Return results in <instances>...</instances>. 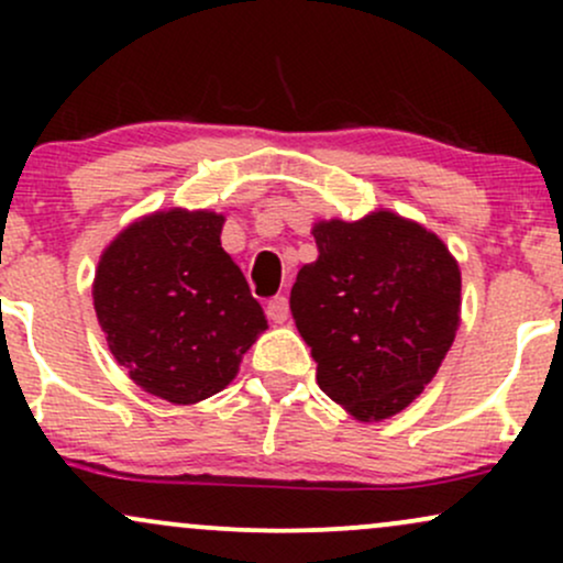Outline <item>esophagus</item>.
<instances>
[{"instance_id":"obj_1","label":"esophagus","mask_w":563,"mask_h":563,"mask_svg":"<svg viewBox=\"0 0 563 563\" xmlns=\"http://www.w3.org/2000/svg\"><path fill=\"white\" fill-rule=\"evenodd\" d=\"M288 314H290V307L286 296H275V299L267 303V318L273 322H286Z\"/></svg>"}]
</instances>
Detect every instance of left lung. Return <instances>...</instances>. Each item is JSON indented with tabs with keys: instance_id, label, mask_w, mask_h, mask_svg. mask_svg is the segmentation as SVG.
Returning a JSON list of instances; mask_svg holds the SVG:
<instances>
[{
	"instance_id": "8db88e82",
	"label": "left lung",
	"mask_w": 563,
	"mask_h": 563,
	"mask_svg": "<svg viewBox=\"0 0 563 563\" xmlns=\"http://www.w3.org/2000/svg\"><path fill=\"white\" fill-rule=\"evenodd\" d=\"M318 262L290 288V312L320 389L357 421L405 410L437 376L461 325V269L434 232L391 211L318 222Z\"/></svg>"
}]
</instances>
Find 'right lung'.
I'll return each instance as SVG.
<instances>
[{"label": "right lung", "mask_w": 563, "mask_h": 563, "mask_svg": "<svg viewBox=\"0 0 563 563\" xmlns=\"http://www.w3.org/2000/svg\"><path fill=\"white\" fill-rule=\"evenodd\" d=\"M224 217L169 209L129 224L102 251L95 312L115 363L153 397L196 405L235 378L267 331L228 251Z\"/></svg>", "instance_id": "right-lung-1"}]
</instances>
